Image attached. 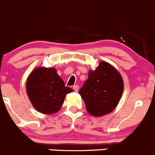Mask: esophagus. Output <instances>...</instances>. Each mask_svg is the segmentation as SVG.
Segmentation results:
<instances>
[{
	"label": "esophagus",
	"instance_id": "esophagus-1",
	"mask_svg": "<svg viewBox=\"0 0 155 155\" xmlns=\"http://www.w3.org/2000/svg\"><path fill=\"white\" fill-rule=\"evenodd\" d=\"M73 90H74L76 92H78V91H79V86H78V85H73Z\"/></svg>",
	"mask_w": 155,
	"mask_h": 155
}]
</instances>
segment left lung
Wrapping results in <instances>:
<instances>
[{
    "label": "left lung",
    "instance_id": "1",
    "mask_svg": "<svg viewBox=\"0 0 155 155\" xmlns=\"http://www.w3.org/2000/svg\"><path fill=\"white\" fill-rule=\"evenodd\" d=\"M123 91L124 81L119 72L103 61L94 70H89L88 79L79 94L85 102L87 112L93 116L101 117L116 108Z\"/></svg>",
    "mask_w": 155,
    "mask_h": 155
}]
</instances>
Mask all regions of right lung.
<instances>
[{
	"label": "right lung",
	"instance_id": "obj_1",
	"mask_svg": "<svg viewBox=\"0 0 155 155\" xmlns=\"http://www.w3.org/2000/svg\"><path fill=\"white\" fill-rule=\"evenodd\" d=\"M26 91L34 109L46 115L56 113L73 89L64 85L54 68L38 67L26 81Z\"/></svg>",
	"mask_w": 155,
	"mask_h": 155
}]
</instances>
